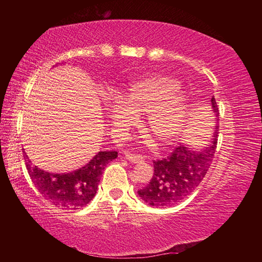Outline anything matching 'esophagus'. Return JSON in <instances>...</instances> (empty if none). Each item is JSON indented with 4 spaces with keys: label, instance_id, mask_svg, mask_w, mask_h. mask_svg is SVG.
<instances>
[{
    "label": "esophagus",
    "instance_id": "obj_1",
    "mask_svg": "<svg viewBox=\"0 0 262 262\" xmlns=\"http://www.w3.org/2000/svg\"><path fill=\"white\" fill-rule=\"evenodd\" d=\"M125 157L133 164H136V163H141L143 162V157L141 156V155H136V154H132V152H125Z\"/></svg>",
    "mask_w": 262,
    "mask_h": 262
}]
</instances>
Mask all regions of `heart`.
<instances>
[{
    "instance_id": "b5f03b06",
    "label": "heart",
    "mask_w": 262,
    "mask_h": 262,
    "mask_svg": "<svg viewBox=\"0 0 262 262\" xmlns=\"http://www.w3.org/2000/svg\"><path fill=\"white\" fill-rule=\"evenodd\" d=\"M177 79L151 75L128 86L125 100L115 98L108 107L114 134H123L137 125L139 114L147 113V128L159 144L168 145L179 139L189 108L187 96L178 92Z\"/></svg>"
}]
</instances>
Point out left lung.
Instances as JSON below:
<instances>
[{"mask_svg":"<svg viewBox=\"0 0 262 262\" xmlns=\"http://www.w3.org/2000/svg\"><path fill=\"white\" fill-rule=\"evenodd\" d=\"M212 111L219 121V106L211 98ZM219 123L214 140L202 150H192L179 145L166 158L154 161V176L150 183L139 192L140 198L154 207H170L184 200L201 184L214 158Z\"/></svg>","mask_w":262,"mask_h":262,"instance_id":"8db88e82","label":"left lung"}]
</instances>
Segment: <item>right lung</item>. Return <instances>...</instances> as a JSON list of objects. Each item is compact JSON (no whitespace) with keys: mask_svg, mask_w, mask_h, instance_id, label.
Returning a JSON list of instances; mask_svg holds the SVG:
<instances>
[{"mask_svg":"<svg viewBox=\"0 0 262 262\" xmlns=\"http://www.w3.org/2000/svg\"><path fill=\"white\" fill-rule=\"evenodd\" d=\"M117 157L118 151H99L78 170L50 173L34 166L24 155L29 176L39 193L53 206L67 210L81 209L94 199L104 168Z\"/></svg>","mask_w":262,"mask_h":262,"instance_id":"obj_1","label":"right lung"}]
</instances>
